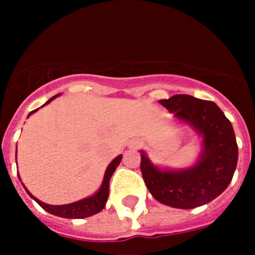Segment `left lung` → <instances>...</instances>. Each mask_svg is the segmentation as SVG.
<instances>
[{"mask_svg":"<svg viewBox=\"0 0 255 255\" xmlns=\"http://www.w3.org/2000/svg\"><path fill=\"white\" fill-rule=\"evenodd\" d=\"M159 102L201 135L202 150L195 165L180 170L158 168L140 150L144 182L154 199L166 206L195 208L208 204L227 189L237 166L232 123L215 102L190 95H174Z\"/></svg>","mask_w":255,"mask_h":255,"instance_id":"8db88e82","label":"left lung"}]
</instances>
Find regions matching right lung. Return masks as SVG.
I'll return each mask as SVG.
<instances>
[{
  "mask_svg": "<svg viewBox=\"0 0 255 255\" xmlns=\"http://www.w3.org/2000/svg\"><path fill=\"white\" fill-rule=\"evenodd\" d=\"M59 95H60V94L55 95V96L51 97L50 100H48V101L45 102L43 106H45V105H48L49 102L53 101V100L55 99V97H58ZM35 111H38V109L30 112L29 115H28V117H29V116L32 115V113H34ZM121 159H122V155H118L117 158L113 159L111 163H110V165L107 166L106 171H105L104 181H102L101 187H100V190L96 192V194L92 195V196H90V197H86V199H84V200H80V201L73 202V204L58 205V206L44 204V202H42L40 200H38L37 197L33 196V195L30 194V192L28 191L25 187H24V189H25V191H27V194L29 195V196L32 197V199L34 200V201L37 202V204L39 205L40 207L44 208L47 212L51 213V215L59 216V217H63V218H85V217H90V216L99 213L100 211L104 210V207L106 206V202H107V199H109V192H110L109 191L110 179H111L112 174L115 173V170H116V168L118 166V164L121 163Z\"/></svg>",
  "mask_w": 255,
  "mask_h": 255,
  "instance_id": "add662e5",
  "label": "right lung"
}]
</instances>
